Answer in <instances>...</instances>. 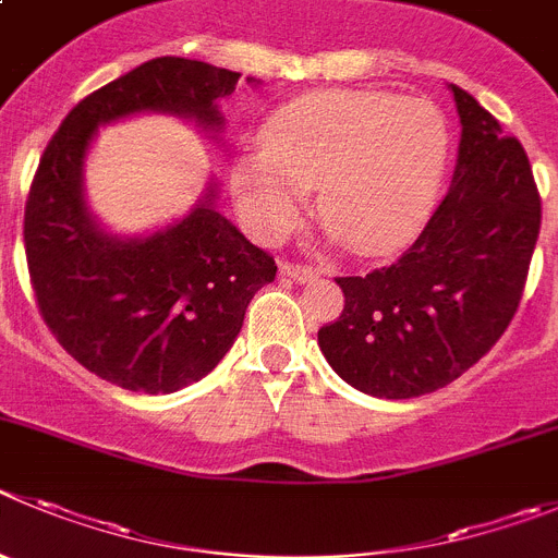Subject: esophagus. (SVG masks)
I'll return each instance as SVG.
<instances>
[{"mask_svg": "<svg viewBox=\"0 0 558 558\" xmlns=\"http://www.w3.org/2000/svg\"><path fill=\"white\" fill-rule=\"evenodd\" d=\"M279 270H282L284 276H290V279H293V282H313L315 276V270L310 268V265H301V263H288V259H284L282 265H279Z\"/></svg>", "mask_w": 558, "mask_h": 558, "instance_id": "1", "label": "esophagus"}]
</instances>
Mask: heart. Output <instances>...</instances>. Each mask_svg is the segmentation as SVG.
<instances>
[{"label":"heart","mask_w":558,"mask_h":558,"mask_svg":"<svg viewBox=\"0 0 558 558\" xmlns=\"http://www.w3.org/2000/svg\"><path fill=\"white\" fill-rule=\"evenodd\" d=\"M265 149L234 157L232 196L265 243L299 223L306 191L337 238L362 254L396 252L428 218L448 168L446 116L387 90H315L268 116Z\"/></svg>","instance_id":"heart-1"}]
</instances>
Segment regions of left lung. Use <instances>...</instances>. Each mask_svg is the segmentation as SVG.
Here are the masks:
<instances>
[{"mask_svg":"<svg viewBox=\"0 0 558 558\" xmlns=\"http://www.w3.org/2000/svg\"><path fill=\"white\" fill-rule=\"evenodd\" d=\"M451 90L462 121L451 191L396 263L337 276L345 304L318 331L329 365L367 396L417 398L459 379L512 324L529 279L543 221L529 155Z\"/></svg>","mask_w":558,"mask_h":558,"instance_id":"1","label":"left lung"}]
</instances>
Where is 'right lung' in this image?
Instances as JSON below:
<instances>
[{
    "label": "right lung",
    "instance_id": "1",
    "mask_svg": "<svg viewBox=\"0 0 558 558\" xmlns=\"http://www.w3.org/2000/svg\"><path fill=\"white\" fill-rule=\"evenodd\" d=\"M240 74L202 60L155 58L107 82L54 132L24 207L35 304L58 342L99 379L132 392H177L232 349L248 301L276 263L213 207L149 238L101 232L82 198V160L96 126L157 110L221 126L218 99Z\"/></svg>",
    "mask_w": 558,
    "mask_h": 558
}]
</instances>
